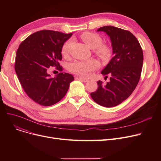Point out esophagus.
I'll list each match as a JSON object with an SVG mask.
<instances>
[{
    "instance_id": "esophagus-1",
    "label": "esophagus",
    "mask_w": 161,
    "mask_h": 161,
    "mask_svg": "<svg viewBox=\"0 0 161 161\" xmlns=\"http://www.w3.org/2000/svg\"><path fill=\"white\" fill-rule=\"evenodd\" d=\"M75 80H80L81 81H83V82H87L88 81V80L87 79H86V78H83L81 77H78V76H77V77L75 78Z\"/></svg>"
}]
</instances>
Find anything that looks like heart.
Returning a JSON list of instances; mask_svg holds the SVG:
<instances>
[{"label": "heart", "instance_id": "obj_1", "mask_svg": "<svg viewBox=\"0 0 161 161\" xmlns=\"http://www.w3.org/2000/svg\"><path fill=\"white\" fill-rule=\"evenodd\" d=\"M80 37L86 45L91 49H94V53L103 61H108L110 58L112 53V48L108 44L103 43V38L98 34L85 32L81 34ZM72 45V40H68L63 44L61 53L64 57L69 55ZM98 66V62L92 59L88 61H76L70 64V70L79 76L87 78L89 77Z\"/></svg>", "mask_w": 161, "mask_h": 161}]
</instances>
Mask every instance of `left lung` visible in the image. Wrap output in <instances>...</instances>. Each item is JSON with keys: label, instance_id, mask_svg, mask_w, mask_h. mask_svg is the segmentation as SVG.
Returning <instances> with one entry per match:
<instances>
[{"label": "left lung", "instance_id": "left-lung-1", "mask_svg": "<svg viewBox=\"0 0 161 161\" xmlns=\"http://www.w3.org/2000/svg\"><path fill=\"white\" fill-rule=\"evenodd\" d=\"M112 42L114 57L101 74L109 81H98V89L91 92L98 104L107 108L120 104L127 99L137 86L142 70L143 55L138 40L130 31L113 26L99 28Z\"/></svg>", "mask_w": 161, "mask_h": 161}]
</instances>
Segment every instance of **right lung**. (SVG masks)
Segmentation results:
<instances>
[{"instance_id":"add662e5","label":"right lung","mask_w":161,"mask_h":161,"mask_svg":"<svg viewBox=\"0 0 161 161\" xmlns=\"http://www.w3.org/2000/svg\"><path fill=\"white\" fill-rule=\"evenodd\" d=\"M72 33L42 30L32 34L17 50L15 70L21 85L30 98L45 106L60 101L66 94L72 74L60 72L55 78L48 74L52 66L61 72V49Z\"/></svg>"}]
</instances>
